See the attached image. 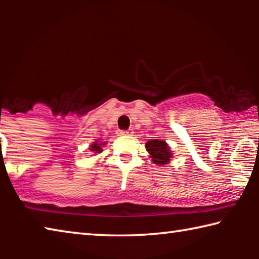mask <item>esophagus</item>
<instances>
[{"mask_svg": "<svg viewBox=\"0 0 259 259\" xmlns=\"http://www.w3.org/2000/svg\"><path fill=\"white\" fill-rule=\"evenodd\" d=\"M134 133H133V130H124V131H120V133H119V135L120 136H131V135H133Z\"/></svg>", "mask_w": 259, "mask_h": 259, "instance_id": "esophagus-1", "label": "esophagus"}]
</instances>
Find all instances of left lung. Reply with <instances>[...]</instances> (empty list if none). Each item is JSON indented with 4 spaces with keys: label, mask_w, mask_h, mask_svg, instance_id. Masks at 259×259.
<instances>
[{
    "label": "left lung",
    "mask_w": 259,
    "mask_h": 259,
    "mask_svg": "<svg viewBox=\"0 0 259 259\" xmlns=\"http://www.w3.org/2000/svg\"><path fill=\"white\" fill-rule=\"evenodd\" d=\"M145 147L153 163L157 165L168 164L174 156L172 151L170 150V146L165 143V140L151 139L146 142Z\"/></svg>",
    "instance_id": "left-lung-1"
}]
</instances>
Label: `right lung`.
<instances>
[{
  "label": "right lung",
  "mask_w": 259,
  "mask_h": 259,
  "mask_svg": "<svg viewBox=\"0 0 259 259\" xmlns=\"http://www.w3.org/2000/svg\"><path fill=\"white\" fill-rule=\"evenodd\" d=\"M106 143L107 142H104L102 138L95 140V142L89 146V151L93 153L94 155H97L99 153L103 152V147L106 145Z\"/></svg>",
  "instance_id": "1"
}]
</instances>
